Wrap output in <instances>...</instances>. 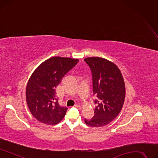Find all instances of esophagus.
<instances>
[{
	"instance_id": "obj_1",
	"label": "esophagus",
	"mask_w": 158,
	"mask_h": 158,
	"mask_svg": "<svg viewBox=\"0 0 158 158\" xmlns=\"http://www.w3.org/2000/svg\"><path fill=\"white\" fill-rule=\"evenodd\" d=\"M75 107H76L77 109H81V106H80V105H75V106H74Z\"/></svg>"
}]
</instances>
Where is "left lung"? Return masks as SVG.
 I'll use <instances>...</instances> for the list:
<instances>
[{
  "mask_svg": "<svg viewBox=\"0 0 158 158\" xmlns=\"http://www.w3.org/2000/svg\"><path fill=\"white\" fill-rule=\"evenodd\" d=\"M85 61L92 74L93 93L97 107L94 116L85 123L91 127L109 124L118 115L125 100V83L120 69L113 62L101 57H88Z\"/></svg>",
  "mask_w": 158,
  "mask_h": 158,
  "instance_id": "obj_1",
  "label": "left lung"
}]
</instances>
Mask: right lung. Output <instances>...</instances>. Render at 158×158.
<instances>
[{
  "label": "right lung",
  "instance_id": "obj_1",
  "mask_svg": "<svg viewBox=\"0 0 158 158\" xmlns=\"http://www.w3.org/2000/svg\"><path fill=\"white\" fill-rule=\"evenodd\" d=\"M78 61L77 58L53 56L32 73L26 88V100L31 114L40 122L55 125L64 117L68 109L58 104L56 88Z\"/></svg>",
  "mask_w": 158,
  "mask_h": 158
}]
</instances>
